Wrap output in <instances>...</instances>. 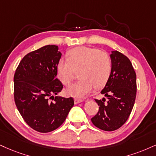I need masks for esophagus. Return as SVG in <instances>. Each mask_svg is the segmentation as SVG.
I'll list each match as a JSON object with an SVG mask.
<instances>
[{"instance_id":"34e87169","label":"esophagus","mask_w":156,"mask_h":156,"mask_svg":"<svg viewBox=\"0 0 156 156\" xmlns=\"http://www.w3.org/2000/svg\"><path fill=\"white\" fill-rule=\"evenodd\" d=\"M82 102H83V99H74V102H75V104H76V105L78 104V103Z\"/></svg>"}]
</instances>
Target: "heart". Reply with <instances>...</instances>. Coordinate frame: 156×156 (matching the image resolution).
I'll return each mask as SVG.
<instances>
[{
	"label": "heart",
	"instance_id": "heart-1",
	"mask_svg": "<svg viewBox=\"0 0 156 156\" xmlns=\"http://www.w3.org/2000/svg\"><path fill=\"white\" fill-rule=\"evenodd\" d=\"M112 70V62L105 52L88 47H78L67 54V59H61L57 65L60 79L65 85L74 79L78 72L79 80L66 89V94L76 98H83L108 81Z\"/></svg>",
	"mask_w": 156,
	"mask_h": 156
}]
</instances>
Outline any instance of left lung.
Returning a JSON list of instances; mask_svg holds the SVG:
<instances>
[{"label":"left lung","instance_id":"1","mask_svg":"<svg viewBox=\"0 0 156 156\" xmlns=\"http://www.w3.org/2000/svg\"><path fill=\"white\" fill-rule=\"evenodd\" d=\"M112 70L101 94L108 98L95 99L99 111L91 119L97 128L112 132L122 126L132 112L136 93V76L128 57L118 51L110 54Z\"/></svg>","mask_w":156,"mask_h":156}]
</instances>
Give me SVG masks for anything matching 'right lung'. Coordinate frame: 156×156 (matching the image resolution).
Listing matches in <instances>:
<instances>
[{
    "mask_svg": "<svg viewBox=\"0 0 156 156\" xmlns=\"http://www.w3.org/2000/svg\"><path fill=\"white\" fill-rule=\"evenodd\" d=\"M61 57L57 46L47 45L24 56L15 72V104L24 121L37 132L59 128L74 105L72 97L57 95L63 88L56 77Z\"/></svg>",
    "mask_w": 156,
    "mask_h": 156,
    "instance_id": "right-lung-1",
    "label": "right lung"
}]
</instances>
